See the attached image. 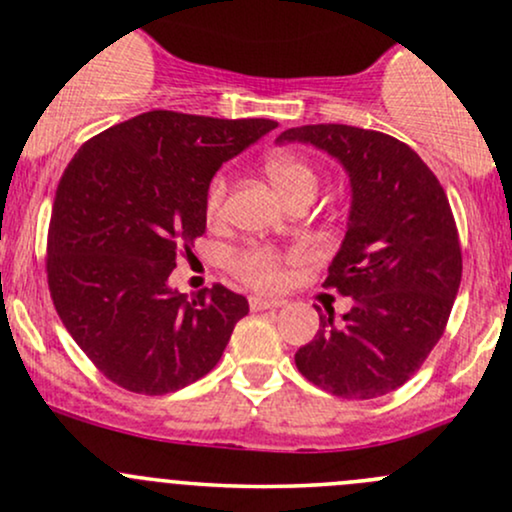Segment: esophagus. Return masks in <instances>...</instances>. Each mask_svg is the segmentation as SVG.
I'll return each mask as SVG.
<instances>
[{
  "label": "esophagus",
  "mask_w": 512,
  "mask_h": 512,
  "mask_svg": "<svg viewBox=\"0 0 512 512\" xmlns=\"http://www.w3.org/2000/svg\"><path fill=\"white\" fill-rule=\"evenodd\" d=\"M284 303V299H272V296H250L252 311H267V308H279Z\"/></svg>",
  "instance_id": "esophagus-1"
}]
</instances>
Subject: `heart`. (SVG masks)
I'll return each mask as SVG.
<instances>
[{"instance_id":"heart-1","label":"heart","mask_w":512,"mask_h":512,"mask_svg":"<svg viewBox=\"0 0 512 512\" xmlns=\"http://www.w3.org/2000/svg\"><path fill=\"white\" fill-rule=\"evenodd\" d=\"M267 177L277 187V192L284 196L286 201H294L301 194L316 196L318 189V172L316 167L301 155L294 153H274L267 157L265 162ZM226 199H228V177L218 172L209 182L206 189V216L211 221H218L226 213ZM299 252H279L267 245H252L247 250L238 252L233 260L235 272L250 282L252 286L260 289H279L286 279V262L299 260Z\"/></svg>"}]
</instances>
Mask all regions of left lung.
Returning <instances> with one entry per match:
<instances>
[{
	"label": "left lung",
	"instance_id": "8db88e82",
	"mask_svg": "<svg viewBox=\"0 0 512 512\" xmlns=\"http://www.w3.org/2000/svg\"><path fill=\"white\" fill-rule=\"evenodd\" d=\"M277 143H311L345 167L350 216L325 286L352 308L296 352L311 384L340 398L406 384L445 333L462 282V247L442 184L401 140L342 123L289 128Z\"/></svg>",
	"mask_w": 512,
	"mask_h": 512
}]
</instances>
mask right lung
I'll list each match as a JSON object with an SVG mask.
<instances>
[{"mask_svg": "<svg viewBox=\"0 0 512 512\" xmlns=\"http://www.w3.org/2000/svg\"><path fill=\"white\" fill-rule=\"evenodd\" d=\"M277 128L269 119L148 111L77 150L55 192L48 286L55 311L106 379L162 396L206 376L245 296L170 289L179 250L206 230V189L223 162Z\"/></svg>", "mask_w": 512, "mask_h": 512, "instance_id": "add662e5", "label": "right lung"}]
</instances>
